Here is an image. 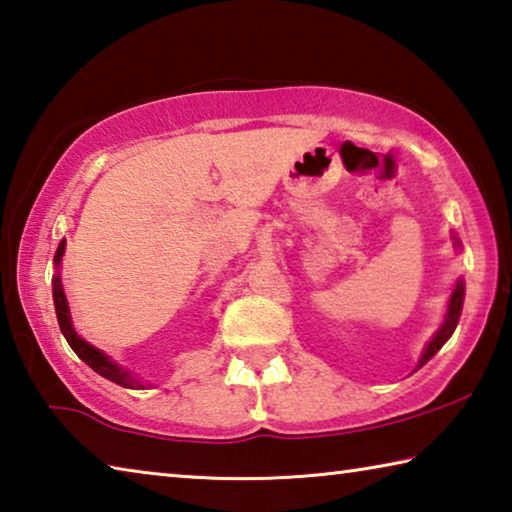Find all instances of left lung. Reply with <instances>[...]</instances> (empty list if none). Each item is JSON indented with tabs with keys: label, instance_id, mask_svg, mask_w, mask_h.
Instances as JSON below:
<instances>
[{
	"label": "left lung",
	"instance_id": "8db88e82",
	"mask_svg": "<svg viewBox=\"0 0 512 512\" xmlns=\"http://www.w3.org/2000/svg\"><path fill=\"white\" fill-rule=\"evenodd\" d=\"M456 244H458V241H456ZM463 296H465V284H463V280H458V282H456V289H454V293H452V298H449V307H447L445 323H443V327L438 329V334L433 336L431 343L427 345V350L422 352L418 368H422L424 363H427V361L433 357V354H436L440 348H443L449 336L454 334L456 323H458V316H461V309H463Z\"/></svg>",
	"mask_w": 512,
	"mask_h": 512
}]
</instances>
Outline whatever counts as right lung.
I'll return each instance as SVG.
<instances>
[{"instance_id": "obj_1", "label": "right lung", "mask_w": 512, "mask_h": 512, "mask_svg": "<svg viewBox=\"0 0 512 512\" xmlns=\"http://www.w3.org/2000/svg\"><path fill=\"white\" fill-rule=\"evenodd\" d=\"M63 253H65V239L60 241V246L56 250V257H54L56 264H60V257H63ZM54 305H56V316H58L60 332L65 334L69 348H72L76 354H79V357L85 363H88V366L94 372H99L101 377L115 381V384L124 386V388H144L140 381H137L126 368L117 366V363L112 361L108 354H103L101 350L94 348V345H90L88 341H83L81 336L74 332L72 318H69V307H67V300H65V293H63V284H60V277L58 275L54 277Z\"/></svg>"}]
</instances>
